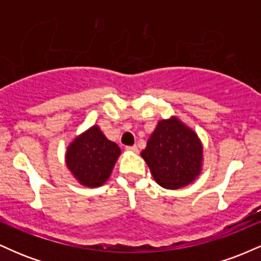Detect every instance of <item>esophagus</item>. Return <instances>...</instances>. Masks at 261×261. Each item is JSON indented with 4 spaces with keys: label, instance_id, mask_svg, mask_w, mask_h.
Here are the masks:
<instances>
[{
    "label": "esophagus",
    "instance_id": "1",
    "mask_svg": "<svg viewBox=\"0 0 261 261\" xmlns=\"http://www.w3.org/2000/svg\"><path fill=\"white\" fill-rule=\"evenodd\" d=\"M126 149H127V151L135 152V153H136V152H137V151H139V149H137V146H127V147H126Z\"/></svg>",
    "mask_w": 261,
    "mask_h": 261
}]
</instances>
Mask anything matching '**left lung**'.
<instances>
[{"instance_id": "left-lung-1", "label": "left lung", "mask_w": 261, "mask_h": 261, "mask_svg": "<svg viewBox=\"0 0 261 261\" xmlns=\"http://www.w3.org/2000/svg\"><path fill=\"white\" fill-rule=\"evenodd\" d=\"M141 155L164 189L187 187L202 169L201 141L176 118L158 121Z\"/></svg>"}]
</instances>
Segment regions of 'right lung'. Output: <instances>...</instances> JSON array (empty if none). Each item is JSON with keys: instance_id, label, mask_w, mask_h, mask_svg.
<instances>
[{"instance_id": "add662e5", "label": "right lung", "mask_w": 261, "mask_h": 261, "mask_svg": "<svg viewBox=\"0 0 261 261\" xmlns=\"http://www.w3.org/2000/svg\"><path fill=\"white\" fill-rule=\"evenodd\" d=\"M120 153L119 146L94 125L70 143L66 166L81 185L98 188L109 179Z\"/></svg>"}]
</instances>
